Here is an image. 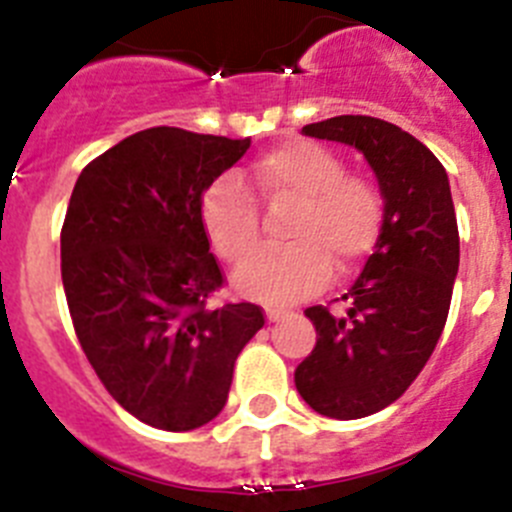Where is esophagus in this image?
<instances>
[{"label":"esophagus","instance_id":"34e87169","mask_svg":"<svg viewBox=\"0 0 512 512\" xmlns=\"http://www.w3.org/2000/svg\"><path fill=\"white\" fill-rule=\"evenodd\" d=\"M284 315H287V310H282V307H266V320L269 323H279Z\"/></svg>","mask_w":512,"mask_h":512}]
</instances>
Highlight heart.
I'll use <instances>...</instances> for the list:
<instances>
[{"mask_svg":"<svg viewBox=\"0 0 512 512\" xmlns=\"http://www.w3.org/2000/svg\"><path fill=\"white\" fill-rule=\"evenodd\" d=\"M251 188L267 206H295L290 246L250 256L260 245V211L250 189L223 176L202 200V225L217 256L241 266L235 284L243 295L269 305H289L318 292L336 266H359L382 233L384 202L372 179L348 174L330 148L292 140L253 164Z\"/></svg>","mask_w":512,"mask_h":512,"instance_id":"1","label":"heart"}]
</instances>
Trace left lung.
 Instances as JSON below:
<instances>
[{"mask_svg":"<svg viewBox=\"0 0 512 512\" xmlns=\"http://www.w3.org/2000/svg\"><path fill=\"white\" fill-rule=\"evenodd\" d=\"M302 133L359 148L384 197L382 233L341 297L343 310H305L318 343L295 369L297 392L315 413L366 418L415 382L449 318L459 271L449 176L418 138L379 117H330Z\"/></svg>","mask_w":512,"mask_h":512,"instance_id":"1","label":"left lung"}]
</instances>
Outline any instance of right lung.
<instances>
[{
  "label": "right lung",
  "instance_id": "add662e5",
  "mask_svg": "<svg viewBox=\"0 0 512 512\" xmlns=\"http://www.w3.org/2000/svg\"><path fill=\"white\" fill-rule=\"evenodd\" d=\"M251 138L148 128L84 166L61 228L71 323L104 390L161 431L210 423L264 310L212 305L225 274L202 197Z\"/></svg>",
  "mask_w": 512,
  "mask_h": 512
}]
</instances>
